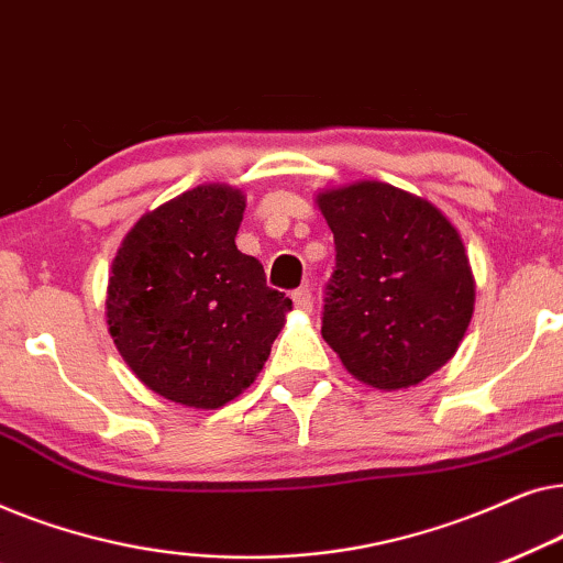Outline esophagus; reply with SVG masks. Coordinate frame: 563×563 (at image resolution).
<instances>
[{
	"label": "esophagus",
	"instance_id": "34e87169",
	"mask_svg": "<svg viewBox=\"0 0 563 563\" xmlns=\"http://www.w3.org/2000/svg\"><path fill=\"white\" fill-rule=\"evenodd\" d=\"M291 302H295L297 310L310 312V310H312V291L307 289V287L295 289V291H291Z\"/></svg>",
	"mask_w": 563,
	"mask_h": 563
}]
</instances>
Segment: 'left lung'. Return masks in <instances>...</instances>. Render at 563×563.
I'll return each instance as SVG.
<instances>
[{
    "label": "left lung",
    "instance_id": "left-lung-1",
    "mask_svg": "<svg viewBox=\"0 0 563 563\" xmlns=\"http://www.w3.org/2000/svg\"><path fill=\"white\" fill-rule=\"evenodd\" d=\"M335 241L322 338L358 382L407 389L438 372L474 312L456 228L426 199L382 181L322 191Z\"/></svg>",
    "mask_w": 563,
    "mask_h": 563
}]
</instances>
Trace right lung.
Masks as SVG:
<instances>
[{
	"label": "right lung",
	"mask_w": 563,
	"mask_h": 563,
	"mask_svg": "<svg viewBox=\"0 0 563 563\" xmlns=\"http://www.w3.org/2000/svg\"><path fill=\"white\" fill-rule=\"evenodd\" d=\"M245 199L207 184L143 214L112 264L107 325L145 387L214 410L251 387L291 299L238 251Z\"/></svg>",
	"instance_id": "add662e5"
}]
</instances>
